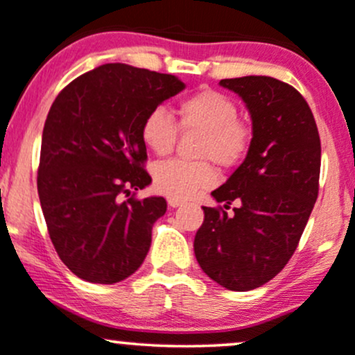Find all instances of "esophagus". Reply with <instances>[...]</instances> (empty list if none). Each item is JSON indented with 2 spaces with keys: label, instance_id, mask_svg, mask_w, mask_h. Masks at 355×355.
I'll return each mask as SVG.
<instances>
[{
  "label": "esophagus",
  "instance_id": "esophagus-1",
  "mask_svg": "<svg viewBox=\"0 0 355 355\" xmlns=\"http://www.w3.org/2000/svg\"><path fill=\"white\" fill-rule=\"evenodd\" d=\"M168 207H171V209H175V207H180V205H184V202L182 200H178V198H171V197H168Z\"/></svg>",
  "mask_w": 355,
  "mask_h": 355
}]
</instances>
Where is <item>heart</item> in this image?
<instances>
[{
    "label": "heart",
    "mask_w": 355,
    "mask_h": 355,
    "mask_svg": "<svg viewBox=\"0 0 355 355\" xmlns=\"http://www.w3.org/2000/svg\"><path fill=\"white\" fill-rule=\"evenodd\" d=\"M236 103L222 92L200 91L187 97L178 107V123L184 131L202 133L197 146L200 162L170 159L155 166L153 182L158 192L171 198H190L216 184L212 163L231 168L246 157L251 146L252 130L241 121ZM177 124L165 109H151L143 119L141 138L158 157L173 151Z\"/></svg>",
    "instance_id": "heart-1"
}]
</instances>
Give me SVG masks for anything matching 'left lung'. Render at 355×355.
I'll return each instance as SVG.
<instances>
[{"label":"left lung","mask_w":355,"mask_h":355,"mask_svg":"<svg viewBox=\"0 0 355 355\" xmlns=\"http://www.w3.org/2000/svg\"><path fill=\"white\" fill-rule=\"evenodd\" d=\"M252 119L246 158L204 209L193 251L202 271L232 291L254 290L293 256L318 197L320 136L311 109L295 87L266 76L222 79ZM240 204L231 216L227 209Z\"/></svg>","instance_id":"1"}]
</instances>
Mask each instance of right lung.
I'll use <instances>...</instances> for the list:
<instances>
[{
    "label": "right lung",
    "instance_id": "add662e5",
    "mask_svg": "<svg viewBox=\"0 0 355 355\" xmlns=\"http://www.w3.org/2000/svg\"><path fill=\"white\" fill-rule=\"evenodd\" d=\"M184 89L170 73L106 64L53 101L42 135L38 197L58 258L80 279L112 285L145 261L166 202L135 197L151 184L141 124Z\"/></svg>",
    "mask_w": 355,
    "mask_h": 355
}]
</instances>
